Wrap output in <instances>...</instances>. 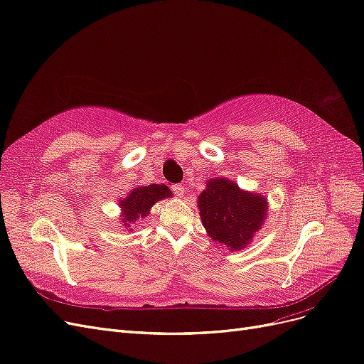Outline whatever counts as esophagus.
I'll return each mask as SVG.
<instances>
[{
  "mask_svg": "<svg viewBox=\"0 0 364 364\" xmlns=\"http://www.w3.org/2000/svg\"><path fill=\"white\" fill-rule=\"evenodd\" d=\"M172 192L175 193V196H178V198H181L183 195H184V186L183 184H173L172 186Z\"/></svg>",
  "mask_w": 364,
  "mask_h": 364,
  "instance_id": "34e87169",
  "label": "esophagus"
}]
</instances>
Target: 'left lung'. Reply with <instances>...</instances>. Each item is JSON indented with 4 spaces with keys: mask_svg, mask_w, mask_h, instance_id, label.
<instances>
[{
    "mask_svg": "<svg viewBox=\"0 0 364 364\" xmlns=\"http://www.w3.org/2000/svg\"><path fill=\"white\" fill-rule=\"evenodd\" d=\"M198 207L213 242L227 246L228 251H239L262 228L269 205L263 195L242 191L231 180L212 178L199 195Z\"/></svg>",
    "mask_w": 364,
    "mask_h": 364,
    "instance_id": "1",
    "label": "left lung"
}]
</instances>
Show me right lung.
<instances>
[{"label": "right lung", "mask_w": 364, "mask_h": 364, "mask_svg": "<svg viewBox=\"0 0 364 364\" xmlns=\"http://www.w3.org/2000/svg\"><path fill=\"white\" fill-rule=\"evenodd\" d=\"M172 192L165 184H149L134 187L130 191L127 198H122L118 203L122 215L119 222L124 228L133 230L139 219H144L149 215L151 207L154 205L160 199L171 196Z\"/></svg>", "instance_id": "1"}]
</instances>
